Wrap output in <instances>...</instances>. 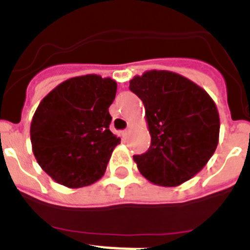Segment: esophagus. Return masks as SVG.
Instances as JSON below:
<instances>
[{"mask_svg":"<svg viewBox=\"0 0 250 250\" xmlns=\"http://www.w3.org/2000/svg\"><path fill=\"white\" fill-rule=\"evenodd\" d=\"M129 135H130V127H129V129H126V130H124V131H123L124 138H127Z\"/></svg>","mask_w":250,"mask_h":250,"instance_id":"obj_1","label":"esophagus"}]
</instances>
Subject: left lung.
<instances>
[{"instance_id":"obj_1","label":"left lung","mask_w":250,"mask_h":250,"mask_svg":"<svg viewBox=\"0 0 250 250\" xmlns=\"http://www.w3.org/2000/svg\"><path fill=\"white\" fill-rule=\"evenodd\" d=\"M129 89L145 107L151 144L134 155L140 173L156 185L176 187L207 165L219 141V114L205 90L170 71L145 72Z\"/></svg>"}]
</instances>
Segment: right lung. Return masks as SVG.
Masks as SVG:
<instances>
[{
	"instance_id": "right-lung-1",
	"label": "right lung",
	"mask_w": 250,
	"mask_h": 250,
	"mask_svg": "<svg viewBox=\"0 0 250 250\" xmlns=\"http://www.w3.org/2000/svg\"><path fill=\"white\" fill-rule=\"evenodd\" d=\"M110 77L68 79L42 99L31 123L32 151L43 171L67 188L94 184L104 175L120 138L110 131L116 95Z\"/></svg>"
}]
</instances>
